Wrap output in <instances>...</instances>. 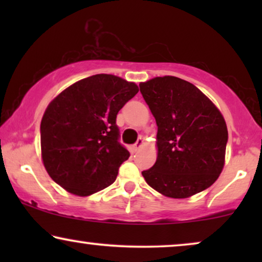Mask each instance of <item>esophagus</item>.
Returning a JSON list of instances; mask_svg holds the SVG:
<instances>
[{
  "label": "esophagus",
  "mask_w": 262,
  "mask_h": 262,
  "mask_svg": "<svg viewBox=\"0 0 262 262\" xmlns=\"http://www.w3.org/2000/svg\"><path fill=\"white\" fill-rule=\"evenodd\" d=\"M143 144H144V139L138 138V141L135 143L134 146H132V148H134V151H138V150L143 146Z\"/></svg>",
  "instance_id": "1"
}]
</instances>
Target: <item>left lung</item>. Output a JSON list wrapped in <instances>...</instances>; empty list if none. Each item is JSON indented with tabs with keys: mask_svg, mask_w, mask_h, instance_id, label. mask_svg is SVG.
I'll return each instance as SVG.
<instances>
[{
	"mask_svg": "<svg viewBox=\"0 0 262 262\" xmlns=\"http://www.w3.org/2000/svg\"><path fill=\"white\" fill-rule=\"evenodd\" d=\"M139 88L157 124L156 162L142 171L146 184L175 199L209 188L223 169L228 142L220 110L179 77H155Z\"/></svg>",
	"mask_w": 262,
	"mask_h": 262,
	"instance_id": "1",
	"label": "left lung"
}]
</instances>
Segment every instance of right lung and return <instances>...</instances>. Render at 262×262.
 Returning a JSON list of instances; mask_svg holds the SVG:
<instances>
[{"label":"right lung","mask_w":262,"mask_h":262,"mask_svg":"<svg viewBox=\"0 0 262 262\" xmlns=\"http://www.w3.org/2000/svg\"><path fill=\"white\" fill-rule=\"evenodd\" d=\"M137 84L98 74L71 84L50 102L40 124L41 159L53 181L87 196L116 181L130 156L119 142L117 114Z\"/></svg>","instance_id":"obj_1"}]
</instances>
